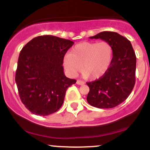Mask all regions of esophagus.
Listing matches in <instances>:
<instances>
[{"label":"esophagus","mask_w":150,"mask_h":150,"mask_svg":"<svg viewBox=\"0 0 150 150\" xmlns=\"http://www.w3.org/2000/svg\"><path fill=\"white\" fill-rule=\"evenodd\" d=\"M77 85H84V84H85V82H83V81H81V80H77Z\"/></svg>","instance_id":"obj_1"}]
</instances>
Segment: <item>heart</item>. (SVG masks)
<instances>
[{
	"label": "heart",
	"instance_id": "heart-1",
	"mask_svg": "<svg viewBox=\"0 0 150 150\" xmlns=\"http://www.w3.org/2000/svg\"><path fill=\"white\" fill-rule=\"evenodd\" d=\"M113 59V48L106 41L85 42L75 45L63 58V65L70 76L81 70L91 80L100 78L106 73Z\"/></svg>",
	"mask_w": 150,
	"mask_h": 150
}]
</instances>
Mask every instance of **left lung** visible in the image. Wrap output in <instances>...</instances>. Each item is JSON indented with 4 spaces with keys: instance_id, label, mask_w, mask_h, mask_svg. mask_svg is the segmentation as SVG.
Returning a JSON list of instances; mask_svg holds the SVG:
<instances>
[{
    "instance_id": "8db88e82",
    "label": "left lung",
    "mask_w": 150,
    "mask_h": 150,
    "mask_svg": "<svg viewBox=\"0 0 150 150\" xmlns=\"http://www.w3.org/2000/svg\"><path fill=\"white\" fill-rule=\"evenodd\" d=\"M90 39H101L113 48V59L106 73L93 82L87 101L91 106L111 108L123 102L131 93L135 83L136 56L128 39L113 32H102Z\"/></svg>"
}]
</instances>
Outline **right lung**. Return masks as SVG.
I'll return each mask as SVG.
<instances>
[{"label":"right lung","instance_id":"right-lung-1","mask_svg":"<svg viewBox=\"0 0 150 150\" xmlns=\"http://www.w3.org/2000/svg\"><path fill=\"white\" fill-rule=\"evenodd\" d=\"M74 42L52 35L32 39L19 56L15 82L25 107L48 116L63 105L67 89L76 82L63 72V58Z\"/></svg>","mask_w":150,"mask_h":150}]
</instances>
